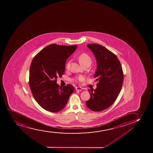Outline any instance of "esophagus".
Here are the masks:
<instances>
[{
  "instance_id": "obj_1",
  "label": "esophagus",
  "mask_w": 153,
  "mask_h": 153,
  "mask_svg": "<svg viewBox=\"0 0 153 153\" xmlns=\"http://www.w3.org/2000/svg\"><path fill=\"white\" fill-rule=\"evenodd\" d=\"M83 88L81 87H76V90H78V91H81V90H82Z\"/></svg>"
}]
</instances>
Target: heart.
<instances>
[{"label": "heart", "mask_w": 153, "mask_h": 153, "mask_svg": "<svg viewBox=\"0 0 153 153\" xmlns=\"http://www.w3.org/2000/svg\"><path fill=\"white\" fill-rule=\"evenodd\" d=\"M78 59H79V63L82 65H84L86 64H91V63L92 62L91 58L86 53H82L80 54L79 56V57H78ZM70 64V61H68V62L67 63L66 65V67L67 69L69 68ZM83 79V76H79L78 77H76L75 79H74V81L76 82V81H82Z\"/></svg>", "instance_id": "obj_1"}]
</instances>
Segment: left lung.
Listing matches in <instances>:
<instances>
[{
  "mask_svg": "<svg viewBox=\"0 0 153 153\" xmlns=\"http://www.w3.org/2000/svg\"><path fill=\"white\" fill-rule=\"evenodd\" d=\"M87 47L96 57L97 68L94 77L98 81L97 88L89 90L90 98L86 105L90 110L101 111L114 104L123 83L121 65L114 53L100 45L89 44Z\"/></svg>",
  "mask_w": 153,
  "mask_h": 153,
  "instance_id": "8db88e82",
  "label": "left lung"
}]
</instances>
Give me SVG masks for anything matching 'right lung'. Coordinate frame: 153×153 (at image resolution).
I'll return each instance as SVG.
<instances>
[{
  "label": "right lung",
  "instance_id": "1",
  "mask_svg": "<svg viewBox=\"0 0 153 153\" xmlns=\"http://www.w3.org/2000/svg\"><path fill=\"white\" fill-rule=\"evenodd\" d=\"M77 45L51 44L42 49L33 58L30 67L29 85L33 97L46 111L57 112L66 105L74 87L70 84L59 86L57 76L65 70V63Z\"/></svg>",
  "mask_w": 153,
  "mask_h": 153
}]
</instances>
